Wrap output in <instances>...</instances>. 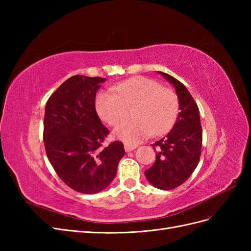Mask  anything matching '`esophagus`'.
Returning <instances> with one entry per match:
<instances>
[{
  "instance_id": "esophagus-1",
  "label": "esophagus",
  "mask_w": 251,
  "mask_h": 251,
  "mask_svg": "<svg viewBox=\"0 0 251 251\" xmlns=\"http://www.w3.org/2000/svg\"><path fill=\"white\" fill-rule=\"evenodd\" d=\"M137 148V144H134V143H125V150L126 151H131L133 150H135Z\"/></svg>"
}]
</instances>
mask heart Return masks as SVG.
Returning <instances> with one entry per match:
<instances>
[{"mask_svg":"<svg viewBox=\"0 0 251 251\" xmlns=\"http://www.w3.org/2000/svg\"><path fill=\"white\" fill-rule=\"evenodd\" d=\"M114 91H100L95 98L96 112L104 123L115 126L126 115V107L134 119L125 120L115 127L116 137L137 142L151 134L168 132L178 115V98L174 91L162 88L148 77H133L114 86Z\"/></svg>","mask_w":251,"mask_h":251,"instance_id":"b5f03b06","label":"heart"}]
</instances>
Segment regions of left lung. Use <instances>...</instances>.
<instances>
[{
    "label": "left lung",
    "mask_w": 251,
    "mask_h": 251,
    "mask_svg": "<svg viewBox=\"0 0 251 251\" xmlns=\"http://www.w3.org/2000/svg\"><path fill=\"white\" fill-rule=\"evenodd\" d=\"M175 88L179 113L172 130L151 147L156 160L144 175L150 183L163 191L176 188L191 177L199 163L202 148V127L198 105L186 87L178 79L157 71Z\"/></svg>",
    "instance_id": "obj_1"
}]
</instances>
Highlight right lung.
<instances>
[{
	"label": "right lung",
	"instance_id": "right-lung-1",
	"mask_svg": "<svg viewBox=\"0 0 251 251\" xmlns=\"http://www.w3.org/2000/svg\"><path fill=\"white\" fill-rule=\"evenodd\" d=\"M102 77L75 75L67 79L46 103L44 143L53 169L65 183L81 194L107 188L126 154L123 142L104 144L109 134L95 110Z\"/></svg>",
	"mask_w": 251,
	"mask_h": 251
}]
</instances>
